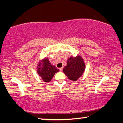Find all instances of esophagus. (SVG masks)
Here are the masks:
<instances>
[{"mask_svg": "<svg viewBox=\"0 0 123 123\" xmlns=\"http://www.w3.org/2000/svg\"><path fill=\"white\" fill-rule=\"evenodd\" d=\"M59 69H60V71H61V72H62V70H63V68H59Z\"/></svg>", "mask_w": 123, "mask_h": 123, "instance_id": "esophagus-1", "label": "esophagus"}]
</instances>
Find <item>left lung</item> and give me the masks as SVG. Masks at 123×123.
Here are the masks:
<instances>
[{"instance_id": "8db88e82", "label": "left lung", "mask_w": 123, "mask_h": 123, "mask_svg": "<svg viewBox=\"0 0 123 123\" xmlns=\"http://www.w3.org/2000/svg\"><path fill=\"white\" fill-rule=\"evenodd\" d=\"M85 68V64L80 56L68 59L67 64L63 69V72L68 78L72 81H76L82 75Z\"/></svg>"}]
</instances>
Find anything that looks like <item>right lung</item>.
Returning <instances> with one entry per match:
<instances>
[{
    "label": "right lung",
    "instance_id": "add662e5",
    "mask_svg": "<svg viewBox=\"0 0 123 123\" xmlns=\"http://www.w3.org/2000/svg\"><path fill=\"white\" fill-rule=\"evenodd\" d=\"M59 71L55 66H52L49 61L47 59H44L39 62L37 67V72L39 76L42 78L44 82H49L54 75Z\"/></svg>",
    "mask_w": 123,
    "mask_h": 123
}]
</instances>
